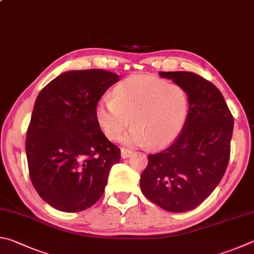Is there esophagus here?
Segmentation results:
<instances>
[{"mask_svg":"<svg viewBox=\"0 0 254 254\" xmlns=\"http://www.w3.org/2000/svg\"><path fill=\"white\" fill-rule=\"evenodd\" d=\"M131 154H132V151L127 150V149H121V158L122 159H127Z\"/></svg>","mask_w":254,"mask_h":254,"instance_id":"esophagus-1","label":"esophagus"}]
</instances>
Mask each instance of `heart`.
Instances as JSON below:
<instances>
[{
	"instance_id": "obj_1",
	"label": "heart",
	"mask_w": 254,
	"mask_h": 254,
	"mask_svg": "<svg viewBox=\"0 0 254 254\" xmlns=\"http://www.w3.org/2000/svg\"><path fill=\"white\" fill-rule=\"evenodd\" d=\"M190 111L183 86L150 75H133L114 87L112 99L102 98L95 119L110 140H117L128 123L133 127L121 141L127 145L159 149L181 134Z\"/></svg>"
}]
</instances>
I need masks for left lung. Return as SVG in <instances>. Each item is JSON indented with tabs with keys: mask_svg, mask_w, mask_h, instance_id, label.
<instances>
[{
	"mask_svg": "<svg viewBox=\"0 0 254 254\" xmlns=\"http://www.w3.org/2000/svg\"><path fill=\"white\" fill-rule=\"evenodd\" d=\"M190 99L186 126L168 149L147 156L141 191L169 212L199 206L218 187L230 159L233 117L218 87L192 72H160Z\"/></svg>",
	"mask_w": 254,
	"mask_h": 254,
	"instance_id": "obj_1",
	"label": "left lung"
}]
</instances>
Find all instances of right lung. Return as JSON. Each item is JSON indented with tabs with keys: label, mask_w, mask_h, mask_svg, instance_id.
Wrapping results in <instances>:
<instances>
[{
	"label": "right lung",
	"mask_w": 254,
	"mask_h": 254,
	"mask_svg": "<svg viewBox=\"0 0 254 254\" xmlns=\"http://www.w3.org/2000/svg\"><path fill=\"white\" fill-rule=\"evenodd\" d=\"M115 73L67 71L45 85L35 100L26 133V158L39 195L63 212H80L102 196L121 152L101 131L95 107Z\"/></svg>",
	"instance_id": "add662e5"
}]
</instances>
